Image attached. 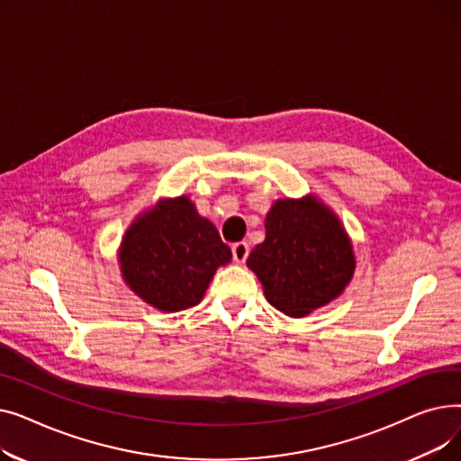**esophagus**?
Listing matches in <instances>:
<instances>
[{
    "instance_id": "esophagus-1",
    "label": "esophagus",
    "mask_w": 461,
    "mask_h": 461,
    "mask_svg": "<svg viewBox=\"0 0 461 461\" xmlns=\"http://www.w3.org/2000/svg\"><path fill=\"white\" fill-rule=\"evenodd\" d=\"M249 252H250V247H249V243H245V240H239V243H235L231 247V254L237 263H245L249 258Z\"/></svg>"
}]
</instances>
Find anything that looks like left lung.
<instances>
[{"label":"left lung","instance_id":"8db88e82","mask_svg":"<svg viewBox=\"0 0 461 461\" xmlns=\"http://www.w3.org/2000/svg\"><path fill=\"white\" fill-rule=\"evenodd\" d=\"M247 265L276 310L303 318L342 295L355 273V254L340 218L310 194L273 203L265 240Z\"/></svg>","mask_w":461,"mask_h":461}]
</instances>
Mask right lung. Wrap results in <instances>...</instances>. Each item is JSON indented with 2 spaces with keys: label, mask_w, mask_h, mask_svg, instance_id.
<instances>
[{
  "label": "right lung",
  "mask_w": 461,
  "mask_h": 461,
  "mask_svg": "<svg viewBox=\"0 0 461 461\" xmlns=\"http://www.w3.org/2000/svg\"><path fill=\"white\" fill-rule=\"evenodd\" d=\"M121 275L132 292L160 312L196 306L231 250L188 196L158 200L138 214L119 247Z\"/></svg>",
  "instance_id": "add662e5"
}]
</instances>
